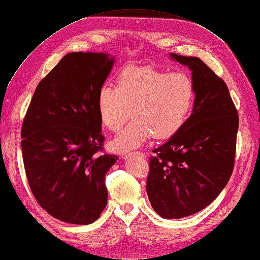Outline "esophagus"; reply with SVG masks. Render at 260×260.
<instances>
[{
	"instance_id": "obj_1",
	"label": "esophagus",
	"mask_w": 260,
	"mask_h": 260,
	"mask_svg": "<svg viewBox=\"0 0 260 260\" xmlns=\"http://www.w3.org/2000/svg\"><path fill=\"white\" fill-rule=\"evenodd\" d=\"M133 157H138V158H146V155H145L144 152L142 151H132V152H129L128 154L123 155V158H133Z\"/></svg>"
}]
</instances>
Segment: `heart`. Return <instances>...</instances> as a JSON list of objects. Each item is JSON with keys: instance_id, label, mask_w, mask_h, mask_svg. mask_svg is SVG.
Wrapping results in <instances>:
<instances>
[{"instance_id": "obj_1", "label": "heart", "mask_w": 260, "mask_h": 260, "mask_svg": "<svg viewBox=\"0 0 260 260\" xmlns=\"http://www.w3.org/2000/svg\"><path fill=\"white\" fill-rule=\"evenodd\" d=\"M195 99V84L185 72L130 66L119 72L116 87L103 85L97 96L101 123L118 132L130 115L132 120L114 140L119 151L137 148L153 136L168 139L185 123Z\"/></svg>"}]
</instances>
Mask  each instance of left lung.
I'll return each mask as SVG.
<instances>
[{
	"label": "left lung",
	"instance_id": "left-lung-1",
	"mask_svg": "<svg viewBox=\"0 0 260 260\" xmlns=\"http://www.w3.org/2000/svg\"><path fill=\"white\" fill-rule=\"evenodd\" d=\"M171 56L192 71L194 107L183 127L152 150L146 190L163 219H180L210 205L230 180L239 116L226 83L201 58Z\"/></svg>",
	"mask_w": 260,
	"mask_h": 260
}]
</instances>
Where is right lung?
I'll list each match as a JSON object with an SVG mask.
<instances>
[{"instance_id":"add662e5","label":"right lung","mask_w":260,"mask_h":260,"mask_svg":"<svg viewBox=\"0 0 260 260\" xmlns=\"http://www.w3.org/2000/svg\"><path fill=\"white\" fill-rule=\"evenodd\" d=\"M114 64L105 53L72 52L39 82L21 128L30 191L55 219L87 225L108 203L106 174L118 159L103 152L97 96Z\"/></svg>"}]
</instances>
